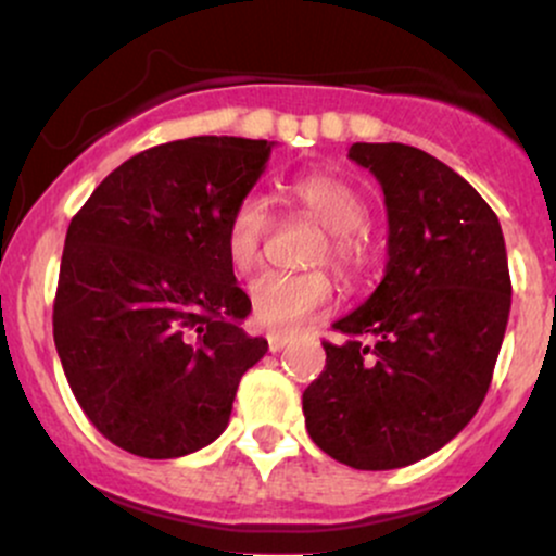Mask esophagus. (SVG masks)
Returning a JSON list of instances; mask_svg holds the SVG:
<instances>
[{
    "instance_id": "1",
    "label": "esophagus",
    "mask_w": 556,
    "mask_h": 556,
    "mask_svg": "<svg viewBox=\"0 0 556 556\" xmlns=\"http://www.w3.org/2000/svg\"><path fill=\"white\" fill-rule=\"evenodd\" d=\"M287 342H290V337H287V334H269V350H271V353H279V350H282Z\"/></svg>"
}]
</instances>
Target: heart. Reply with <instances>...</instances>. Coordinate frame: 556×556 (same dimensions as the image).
<instances>
[{
	"label": "heart",
	"instance_id": "1",
	"mask_svg": "<svg viewBox=\"0 0 556 556\" xmlns=\"http://www.w3.org/2000/svg\"><path fill=\"white\" fill-rule=\"evenodd\" d=\"M295 206L327 227V240L316 245L311 264H331L340 277H355L366 264V245L358 229L366 225V201L358 190L331 172H308L290 185ZM271 216L266 201L256 193L235 203L225 225V251L235 271H251L258 264L261 248L269 235ZM253 316L261 327L285 329L314 316L331 300L327 271H264L248 287Z\"/></svg>",
	"mask_w": 556,
	"mask_h": 556
}]
</instances>
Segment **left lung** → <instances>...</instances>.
Instances as JSON below:
<instances>
[{
    "instance_id": "8db88e82",
    "label": "left lung",
    "mask_w": 556,
    "mask_h": 556,
    "mask_svg": "<svg viewBox=\"0 0 556 556\" xmlns=\"http://www.w3.org/2000/svg\"><path fill=\"white\" fill-rule=\"evenodd\" d=\"M384 190L387 271L321 342L327 366L303 392L318 450L358 470L405 468L455 439L486 397L509 282L502 227L468 180L405 143H353Z\"/></svg>"
}]
</instances>
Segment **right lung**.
I'll return each mask as SVG.
<instances>
[{"mask_svg": "<svg viewBox=\"0 0 556 556\" xmlns=\"http://www.w3.org/2000/svg\"><path fill=\"white\" fill-rule=\"evenodd\" d=\"M269 140L198 136L140 151L73 216L54 298V344L88 420L138 457L169 460L227 429L248 337L225 225Z\"/></svg>", "mask_w": 556, "mask_h": 556, "instance_id": "right-lung-1", "label": "right lung"}]
</instances>
